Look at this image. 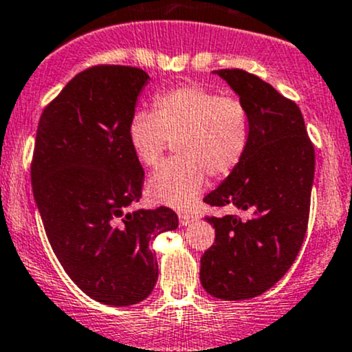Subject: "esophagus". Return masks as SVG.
<instances>
[{
	"instance_id": "1",
	"label": "esophagus",
	"mask_w": 352,
	"mask_h": 352,
	"mask_svg": "<svg viewBox=\"0 0 352 352\" xmlns=\"http://www.w3.org/2000/svg\"><path fill=\"white\" fill-rule=\"evenodd\" d=\"M194 219H195V217L192 216V214H188V212H180L179 214V221H180V224H182V226H188Z\"/></svg>"
}]
</instances>
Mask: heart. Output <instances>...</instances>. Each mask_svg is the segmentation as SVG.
<instances>
[{
  "label": "heart",
  "mask_w": 352,
  "mask_h": 352,
  "mask_svg": "<svg viewBox=\"0 0 352 352\" xmlns=\"http://www.w3.org/2000/svg\"><path fill=\"white\" fill-rule=\"evenodd\" d=\"M155 113L138 111L128 124V142L143 165L157 164L168 140L177 157L151 173L148 194L155 202L188 209L209 177L231 175L250 145V114L239 98L199 84L170 89L153 99Z\"/></svg>",
  "instance_id": "1"
}]
</instances>
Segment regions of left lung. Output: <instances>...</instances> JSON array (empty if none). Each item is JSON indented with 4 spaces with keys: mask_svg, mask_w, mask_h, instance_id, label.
Here are the masks:
<instances>
[{
    "mask_svg": "<svg viewBox=\"0 0 352 352\" xmlns=\"http://www.w3.org/2000/svg\"><path fill=\"white\" fill-rule=\"evenodd\" d=\"M250 114V145L238 168L204 202L232 204L253 217L206 219L216 229L201 258V283L223 300L261 295L288 272L300 251L310 212L316 151L300 108L254 74L216 70Z\"/></svg>",
    "mask_w": 352,
    "mask_h": 352,
    "instance_id": "1",
    "label": "left lung"
}]
</instances>
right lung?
<instances>
[{
	"instance_id": "1",
	"label": "right lung",
	"mask_w": 352,
	"mask_h": 352,
	"mask_svg": "<svg viewBox=\"0 0 352 352\" xmlns=\"http://www.w3.org/2000/svg\"><path fill=\"white\" fill-rule=\"evenodd\" d=\"M148 79L128 65L89 67L47 104L36 128L32 186L47 238L70 280L106 305L145 300L158 278L150 243L179 226L164 206L128 212L145 180L128 124Z\"/></svg>"
}]
</instances>
